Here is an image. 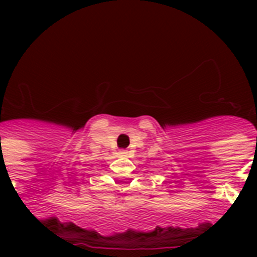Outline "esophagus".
Segmentation results:
<instances>
[{
	"label": "esophagus",
	"instance_id": "esophagus-1",
	"mask_svg": "<svg viewBox=\"0 0 257 257\" xmlns=\"http://www.w3.org/2000/svg\"><path fill=\"white\" fill-rule=\"evenodd\" d=\"M119 154H121V156L126 157L127 154H128V152H127V151H121V152H119Z\"/></svg>",
	"mask_w": 257,
	"mask_h": 257
}]
</instances>
